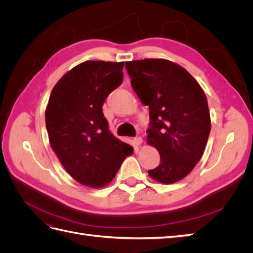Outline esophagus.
Returning <instances> with one entry per match:
<instances>
[{
  "label": "esophagus",
  "instance_id": "1",
  "mask_svg": "<svg viewBox=\"0 0 253 253\" xmlns=\"http://www.w3.org/2000/svg\"><path fill=\"white\" fill-rule=\"evenodd\" d=\"M134 142L137 144V145H140L142 143V138L139 136H136L134 137Z\"/></svg>",
  "mask_w": 253,
  "mask_h": 253
}]
</instances>
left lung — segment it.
Masks as SVG:
<instances>
[{
  "label": "left lung",
  "mask_w": 253,
  "mask_h": 253,
  "mask_svg": "<svg viewBox=\"0 0 253 253\" xmlns=\"http://www.w3.org/2000/svg\"><path fill=\"white\" fill-rule=\"evenodd\" d=\"M131 85L149 106L148 142L158 150L160 164L149 170L153 179L173 183L193 170L211 129L207 98L185 68L165 59L126 62Z\"/></svg>",
  "instance_id": "8db88e82"
}]
</instances>
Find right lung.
Returning <instances> with one entry per match:
<instances>
[{
	"instance_id": "obj_1",
	"label": "right lung",
	"mask_w": 253,
	"mask_h": 253,
	"mask_svg": "<svg viewBox=\"0 0 253 253\" xmlns=\"http://www.w3.org/2000/svg\"><path fill=\"white\" fill-rule=\"evenodd\" d=\"M125 62L85 61L53 86L45 124L50 147L74 179L93 188L115 177L131 145L109 129L102 105L124 81Z\"/></svg>"
}]
</instances>
